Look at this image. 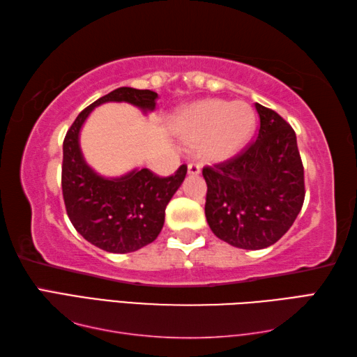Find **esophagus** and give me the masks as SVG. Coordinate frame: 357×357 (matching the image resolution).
Returning a JSON list of instances; mask_svg holds the SVG:
<instances>
[{"instance_id": "esophagus-1", "label": "esophagus", "mask_w": 357, "mask_h": 357, "mask_svg": "<svg viewBox=\"0 0 357 357\" xmlns=\"http://www.w3.org/2000/svg\"><path fill=\"white\" fill-rule=\"evenodd\" d=\"M187 170H188V174H192V176H196V174L201 173V167H199V164L190 162V164L187 165Z\"/></svg>"}]
</instances>
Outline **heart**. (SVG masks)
I'll use <instances>...</instances> for the list:
<instances>
[{
	"mask_svg": "<svg viewBox=\"0 0 357 357\" xmlns=\"http://www.w3.org/2000/svg\"><path fill=\"white\" fill-rule=\"evenodd\" d=\"M255 127V113L245 102L206 100L187 109L179 132L188 144H199L207 161H224L245 146Z\"/></svg>",
	"mask_w": 357,
	"mask_h": 357,
	"instance_id": "heart-1",
	"label": "heart"
}]
</instances>
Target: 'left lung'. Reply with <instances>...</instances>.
<instances>
[{"label":"left lung","instance_id":"left-lung-1","mask_svg":"<svg viewBox=\"0 0 357 357\" xmlns=\"http://www.w3.org/2000/svg\"><path fill=\"white\" fill-rule=\"evenodd\" d=\"M256 139L229 161L204 167L206 218L219 239L244 250L278 242L305 198L304 165L296 133L275 110L255 104Z\"/></svg>","mask_w":357,"mask_h":357}]
</instances>
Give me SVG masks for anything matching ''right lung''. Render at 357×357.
Wrapping results in <instances>:
<instances>
[{"instance_id":"obj_1","label":"right lung","mask_w":357,"mask_h":357,"mask_svg":"<svg viewBox=\"0 0 357 357\" xmlns=\"http://www.w3.org/2000/svg\"><path fill=\"white\" fill-rule=\"evenodd\" d=\"M158 93L119 87L82 110L63 144V198L67 216L82 238L110 253H130L161 233L165 207L183 184L187 165L161 178L149 169H135L119 178H104L90 169L79 147L87 116L104 102H128L144 113L155 110Z\"/></svg>"}]
</instances>
